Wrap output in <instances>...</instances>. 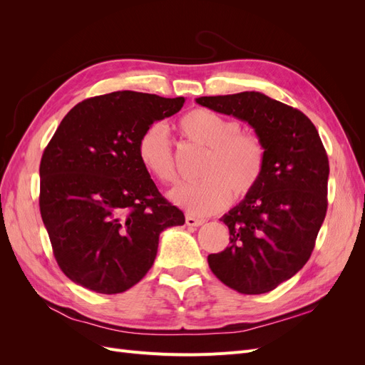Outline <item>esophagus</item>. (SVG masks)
<instances>
[{
    "label": "esophagus",
    "instance_id": "1",
    "mask_svg": "<svg viewBox=\"0 0 365 365\" xmlns=\"http://www.w3.org/2000/svg\"><path fill=\"white\" fill-rule=\"evenodd\" d=\"M204 222H205L204 219L195 217V216H187V217H185V224L189 225V227H201Z\"/></svg>",
    "mask_w": 365,
    "mask_h": 365
}]
</instances>
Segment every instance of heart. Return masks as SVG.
Listing matches in <instances>:
<instances>
[{
    "instance_id": "b5f03b06",
    "label": "heart",
    "mask_w": 365,
    "mask_h": 365,
    "mask_svg": "<svg viewBox=\"0 0 365 365\" xmlns=\"http://www.w3.org/2000/svg\"><path fill=\"white\" fill-rule=\"evenodd\" d=\"M181 135L205 149L197 175L201 181L181 184L170 192V200L195 216H208L225 208L231 197L240 200L259 184L267 149L262 138L250 130H239L237 121L207 108H196L178 121ZM140 163L163 184L176 180L172 143L168 128L155 121L137 143Z\"/></svg>"
}]
</instances>
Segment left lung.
I'll return each mask as SVG.
<instances>
[{
    "mask_svg": "<svg viewBox=\"0 0 365 365\" xmlns=\"http://www.w3.org/2000/svg\"><path fill=\"white\" fill-rule=\"evenodd\" d=\"M196 103L247 121L267 149L256 189L220 217L230 245L207 260L228 288L269 292L300 271L315 247L327 210L326 149L302 111L262 93L205 96Z\"/></svg>",
    "mask_w": 365,
    "mask_h": 365,
    "instance_id": "1",
    "label": "left lung"
}]
</instances>
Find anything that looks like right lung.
<instances>
[{
	"label": "right lung",
	"instance_id": "right-lung-1",
	"mask_svg": "<svg viewBox=\"0 0 365 365\" xmlns=\"http://www.w3.org/2000/svg\"><path fill=\"white\" fill-rule=\"evenodd\" d=\"M184 97L115 91L63 117L39 165V208L67 277L98 294L137 284L157 257L160 233L185 222L143 168L137 143Z\"/></svg>",
	"mask_w": 365,
	"mask_h": 365
}]
</instances>
